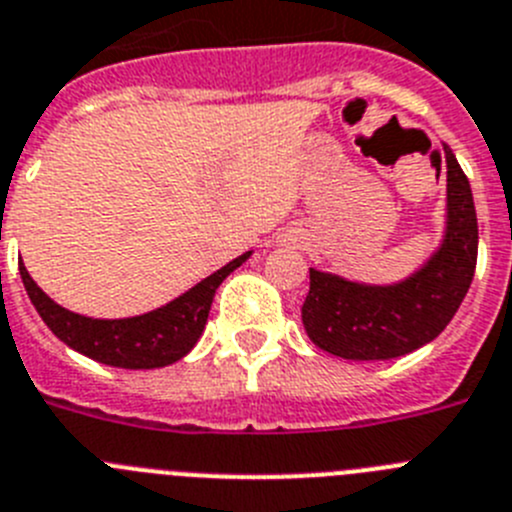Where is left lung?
Segmentation results:
<instances>
[{
  "label": "left lung",
  "instance_id": "1",
  "mask_svg": "<svg viewBox=\"0 0 512 512\" xmlns=\"http://www.w3.org/2000/svg\"><path fill=\"white\" fill-rule=\"evenodd\" d=\"M446 150L449 227L441 250L423 270L390 288L357 285L311 273L301 319L311 342L344 359H393L423 347L446 329L467 296L477 267V214L472 188Z\"/></svg>",
  "mask_w": 512,
  "mask_h": 512
}]
</instances>
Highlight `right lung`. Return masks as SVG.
Masks as SVG:
<instances>
[{
  "label": "right lung",
  "instance_id": "add662e5",
  "mask_svg": "<svg viewBox=\"0 0 512 512\" xmlns=\"http://www.w3.org/2000/svg\"><path fill=\"white\" fill-rule=\"evenodd\" d=\"M247 257H250V252L224 265L222 270H216L214 275L201 280L199 285H193L188 293H183L181 298L170 301L168 306L158 308V311L135 316V319L114 321L78 316V313L66 311L63 306L50 301L38 288V283L30 278L22 262L20 275L32 306L38 308L40 319L48 324V329L63 344L96 359L101 365L124 367V370H155V367L173 365L191 352L193 344L199 342L206 319H209L216 288Z\"/></svg>",
  "mask_w": 512,
  "mask_h": 512
}]
</instances>
